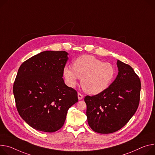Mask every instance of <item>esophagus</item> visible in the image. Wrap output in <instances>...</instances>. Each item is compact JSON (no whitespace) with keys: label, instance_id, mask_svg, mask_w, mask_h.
I'll list each match as a JSON object with an SVG mask.
<instances>
[{"label":"esophagus","instance_id":"obj_1","mask_svg":"<svg viewBox=\"0 0 155 155\" xmlns=\"http://www.w3.org/2000/svg\"><path fill=\"white\" fill-rule=\"evenodd\" d=\"M83 97H84V95H83V94H81L80 93H78V100H82L83 98Z\"/></svg>","mask_w":155,"mask_h":155}]
</instances>
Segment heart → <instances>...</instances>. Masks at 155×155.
<instances>
[{
	"mask_svg": "<svg viewBox=\"0 0 155 155\" xmlns=\"http://www.w3.org/2000/svg\"><path fill=\"white\" fill-rule=\"evenodd\" d=\"M63 75L67 85L74 87L81 78L82 88L92 94L100 93L106 90L113 81L116 70L109 62H103L94 56L81 55L72 63V68L65 67Z\"/></svg>",
	"mask_w": 155,
	"mask_h": 155,
	"instance_id": "obj_1",
	"label": "heart"
}]
</instances>
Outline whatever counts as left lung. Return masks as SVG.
Returning a JSON list of instances; mask_svg holds the SVG:
<instances>
[{
  "label": "left lung",
  "mask_w": 155,
  "mask_h": 155,
  "mask_svg": "<svg viewBox=\"0 0 155 155\" xmlns=\"http://www.w3.org/2000/svg\"><path fill=\"white\" fill-rule=\"evenodd\" d=\"M118 75L104 91L85 97L91 129L100 134L115 132L127 123L139 105L141 81L134 69L120 61Z\"/></svg>",
  "instance_id": "8db88e82"
}]
</instances>
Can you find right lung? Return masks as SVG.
Segmentation results:
<instances>
[{
    "mask_svg": "<svg viewBox=\"0 0 155 155\" xmlns=\"http://www.w3.org/2000/svg\"><path fill=\"white\" fill-rule=\"evenodd\" d=\"M68 53L43 51L20 67L13 92L21 118L33 129L45 132L59 130L68 109L78 102L75 90L62 78Z\"/></svg>",
    "mask_w": 155,
    "mask_h": 155,
    "instance_id": "add662e5",
    "label": "right lung"
}]
</instances>
